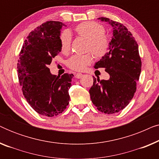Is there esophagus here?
<instances>
[{
  "instance_id": "34e87169",
  "label": "esophagus",
  "mask_w": 159,
  "mask_h": 159,
  "mask_svg": "<svg viewBox=\"0 0 159 159\" xmlns=\"http://www.w3.org/2000/svg\"><path fill=\"white\" fill-rule=\"evenodd\" d=\"M82 77H83V75L81 73H77V75H75V77L77 78V79H80V78H82Z\"/></svg>"
}]
</instances>
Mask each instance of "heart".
Returning a JSON list of instances; mask_svg holds the SVG:
<instances>
[{
    "label": "heart",
    "instance_id": "obj_1",
    "mask_svg": "<svg viewBox=\"0 0 159 159\" xmlns=\"http://www.w3.org/2000/svg\"><path fill=\"white\" fill-rule=\"evenodd\" d=\"M78 35L88 40L87 51H91L96 58H102L108 53L110 47L109 39L105 34V27L95 21H84L80 23L75 28ZM61 50L63 53H68L71 49V36L67 30L60 34ZM93 58L90 54L76 55L68 62V66L73 70L81 71L85 69L92 62Z\"/></svg>",
    "mask_w": 159,
    "mask_h": 159
}]
</instances>
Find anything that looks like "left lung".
Masks as SVG:
<instances>
[{
	"mask_svg": "<svg viewBox=\"0 0 159 159\" xmlns=\"http://www.w3.org/2000/svg\"><path fill=\"white\" fill-rule=\"evenodd\" d=\"M98 19L113 27L109 51L95 63V69L105 68L109 75L108 80L93 77L89 93L97 109L107 114L123 110L133 98L137 82L141 72V58L138 45L131 32L122 24L106 17Z\"/></svg>",
	"mask_w": 159,
	"mask_h": 159,
	"instance_id": "1",
	"label": "left lung"
}]
</instances>
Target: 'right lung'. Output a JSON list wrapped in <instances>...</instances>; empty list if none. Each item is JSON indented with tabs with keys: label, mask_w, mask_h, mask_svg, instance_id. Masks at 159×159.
I'll use <instances>...</instances> for the list:
<instances>
[{
	"label": "right lung",
	"mask_w": 159,
	"mask_h": 159,
	"mask_svg": "<svg viewBox=\"0 0 159 159\" xmlns=\"http://www.w3.org/2000/svg\"><path fill=\"white\" fill-rule=\"evenodd\" d=\"M61 21L43 23L27 36L17 64L19 82L30 106L43 116L61 114L68 106L72 74L52 75L48 66L61 51Z\"/></svg>",
	"instance_id": "obj_1"
}]
</instances>
